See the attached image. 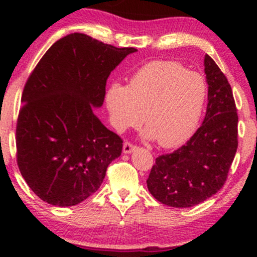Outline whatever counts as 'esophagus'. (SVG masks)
Masks as SVG:
<instances>
[{
  "instance_id": "1",
  "label": "esophagus",
  "mask_w": 257,
  "mask_h": 257,
  "mask_svg": "<svg viewBox=\"0 0 257 257\" xmlns=\"http://www.w3.org/2000/svg\"><path fill=\"white\" fill-rule=\"evenodd\" d=\"M135 149H137V146L133 145L129 141H126V143H124V145H123V153H131L134 151Z\"/></svg>"
}]
</instances>
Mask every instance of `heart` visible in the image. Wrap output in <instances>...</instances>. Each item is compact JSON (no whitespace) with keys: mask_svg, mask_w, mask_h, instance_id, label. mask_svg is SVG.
I'll return each instance as SVG.
<instances>
[{"mask_svg":"<svg viewBox=\"0 0 257 257\" xmlns=\"http://www.w3.org/2000/svg\"><path fill=\"white\" fill-rule=\"evenodd\" d=\"M208 98L204 76L174 60L147 63L132 75L128 85L112 84L106 106L114 129L141 124L159 146L175 147L192 137Z\"/></svg>","mask_w":257,"mask_h":257,"instance_id":"obj_1","label":"heart"}]
</instances>
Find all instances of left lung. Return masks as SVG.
I'll return each instance as SVG.
<instances>
[{
    "mask_svg": "<svg viewBox=\"0 0 257 257\" xmlns=\"http://www.w3.org/2000/svg\"><path fill=\"white\" fill-rule=\"evenodd\" d=\"M208 82L205 118L192 138L172 153L158 156L147 188L158 202L190 208L225 185L238 147V114L232 88L216 63L204 58Z\"/></svg>",
    "mask_w": 257,
    "mask_h": 257,
    "instance_id": "left-lung-1",
    "label": "left lung"
}]
</instances>
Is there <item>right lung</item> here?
I'll list each match as a JSON object with an SVG mask.
<instances>
[{"mask_svg": "<svg viewBox=\"0 0 257 257\" xmlns=\"http://www.w3.org/2000/svg\"><path fill=\"white\" fill-rule=\"evenodd\" d=\"M134 52L75 32L53 44L29 76L17 122V163L43 202H83L120 156L123 140L93 107L104 102L111 71Z\"/></svg>", "mask_w": 257, "mask_h": 257, "instance_id": "obj_1", "label": "right lung"}]
</instances>
